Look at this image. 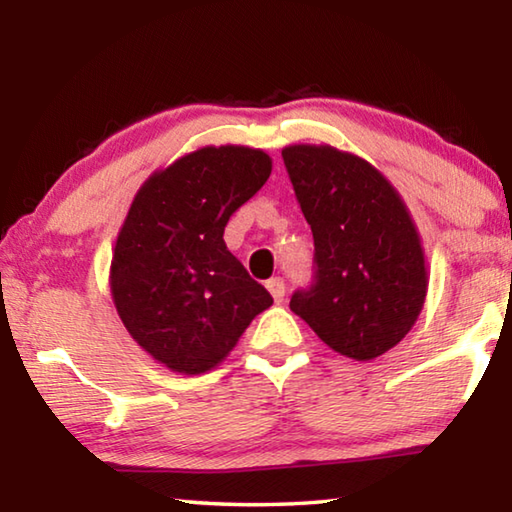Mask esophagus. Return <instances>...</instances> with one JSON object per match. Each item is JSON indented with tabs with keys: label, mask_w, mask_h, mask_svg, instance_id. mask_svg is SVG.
<instances>
[{
	"label": "esophagus",
	"mask_w": 512,
	"mask_h": 512,
	"mask_svg": "<svg viewBox=\"0 0 512 512\" xmlns=\"http://www.w3.org/2000/svg\"><path fill=\"white\" fill-rule=\"evenodd\" d=\"M266 289L271 293L275 302H282L284 300V293H287V287H284V280L282 277H273V280L266 282Z\"/></svg>",
	"instance_id": "obj_1"
}]
</instances>
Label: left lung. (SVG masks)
Here are the masks:
<instances>
[{"label": "left lung", "mask_w": 512, "mask_h": 512, "mask_svg": "<svg viewBox=\"0 0 512 512\" xmlns=\"http://www.w3.org/2000/svg\"><path fill=\"white\" fill-rule=\"evenodd\" d=\"M314 235V282L291 311L329 348L370 361L395 348L427 296L418 228L395 187L359 155L327 144L282 151Z\"/></svg>", "instance_id": "8db88e82"}]
</instances>
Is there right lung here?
I'll return each mask as SVG.
<instances>
[{"mask_svg":"<svg viewBox=\"0 0 512 512\" xmlns=\"http://www.w3.org/2000/svg\"><path fill=\"white\" fill-rule=\"evenodd\" d=\"M271 169L259 149L203 146L155 171L133 198L110 264L112 300L128 334L173 372L219 366L273 305L223 241Z\"/></svg>","mask_w":512,"mask_h":512,"instance_id":"1","label":"right lung"}]
</instances>
